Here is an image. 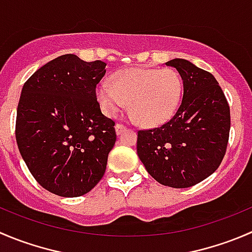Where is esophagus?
Segmentation results:
<instances>
[{
    "label": "esophagus",
    "mask_w": 252,
    "mask_h": 252,
    "mask_svg": "<svg viewBox=\"0 0 252 252\" xmlns=\"http://www.w3.org/2000/svg\"><path fill=\"white\" fill-rule=\"evenodd\" d=\"M114 128H116V133L117 134H121V133H123L124 130H126V126H123V124H121V123H118V124H116V126H114Z\"/></svg>",
    "instance_id": "esophagus-1"
}]
</instances>
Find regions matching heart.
Returning <instances> with one entry per match:
<instances>
[{"label": "heart", "mask_w": 252, "mask_h": 252, "mask_svg": "<svg viewBox=\"0 0 252 252\" xmlns=\"http://www.w3.org/2000/svg\"><path fill=\"white\" fill-rule=\"evenodd\" d=\"M182 90V80L176 70L133 67L114 74L112 84L102 81L96 96L107 116L116 117L129 102L138 123L158 126L170 121L177 111Z\"/></svg>", "instance_id": "obj_1"}]
</instances>
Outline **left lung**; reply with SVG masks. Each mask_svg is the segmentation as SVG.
<instances>
[{
	"label": "left lung",
	"instance_id": "obj_1",
	"mask_svg": "<svg viewBox=\"0 0 252 252\" xmlns=\"http://www.w3.org/2000/svg\"><path fill=\"white\" fill-rule=\"evenodd\" d=\"M183 81L175 116L158 128L138 131L136 153L158 183L187 188L211 176L225 155L230 107L211 72L185 59L166 63Z\"/></svg>",
	"mask_w": 252,
	"mask_h": 252
}]
</instances>
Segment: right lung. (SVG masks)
I'll return each mask as SVG.
<instances>
[{"mask_svg": "<svg viewBox=\"0 0 252 252\" xmlns=\"http://www.w3.org/2000/svg\"><path fill=\"white\" fill-rule=\"evenodd\" d=\"M106 66L66 54L36 70L22 89L17 145L36 182L56 196H84L104 175L117 140L114 122L96 97Z\"/></svg>", "mask_w": 252, "mask_h": 252, "instance_id": "add662e5", "label": "right lung"}]
</instances>
